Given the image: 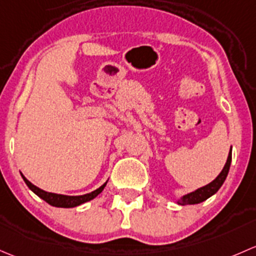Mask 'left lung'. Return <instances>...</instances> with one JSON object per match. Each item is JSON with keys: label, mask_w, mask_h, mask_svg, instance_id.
<instances>
[{"label": "left lung", "mask_w": 256, "mask_h": 256, "mask_svg": "<svg viewBox=\"0 0 256 256\" xmlns=\"http://www.w3.org/2000/svg\"><path fill=\"white\" fill-rule=\"evenodd\" d=\"M230 162H232V152H229L224 168H223V170L220 171V175H218L212 182H210L206 186L201 187V188H197L196 191L191 192V194H187L185 196H182L180 200H178V204H182V206H185V204H197L206 201V200L210 198V196H213V194L220 188V186L223 185V182H224L226 175H228L229 168H230Z\"/></svg>", "instance_id": "1"}]
</instances>
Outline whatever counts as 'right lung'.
Instances as JSON below:
<instances>
[{
  "label": "right lung",
  "mask_w": 256,
  "mask_h": 256,
  "mask_svg": "<svg viewBox=\"0 0 256 256\" xmlns=\"http://www.w3.org/2000/svg\"><path fill=\"white\" fill-rule=\"evenodd\" d=\"M20 175H22V174H20ZM22 178H23V180H24V182L27 184V186L30 187L32 191L36 194V196H39L42 200H44V201H46V204H49L50 206L62 207V208L76 207V206H80V204H85V202L91 201V200H94L97 194H100L102 191H104V186H106V184H107V182H104L101 187H98V188L94 190V191L90 192V194H81V196H65V194H52V192L44 191V190L39 188V187L33 185V184H32L30 181H28L23 175H22Z\"/></svg>",
  "instance_id": "1"
}]
</instances>
